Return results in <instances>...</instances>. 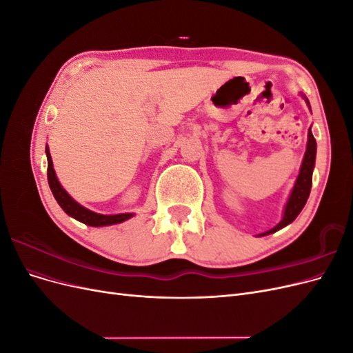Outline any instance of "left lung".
I'll return each instance as SVG.
<instances>
[{
  "label": "left lung",
  "mask_w": 353,
  "mask_h": 353,
  "mask_svg": "<svg viewBox=\"0 0 353 353\" xmlns=\"http://www.w3.org/2000/svg\"><path fill=\"white\" fill-rule=\"evenodd\" d=\"M303 99L306 101V104L309 105L307 99L303 95ZM311 109V105H309ZM315 157H316V141L312 135L311 128L307 131V144H306V152L303 156V162L301 166V172H299V176L294 183V187L290 193V197L287 200V205L284 209V215L283 219L276 223L274 228H271L270 231L262 232L259 236H268V234H272L275 231H279L284 227H287L288 223H292L299 213L302 212L303 206L306 205V200L309 197V193H311V187H312V172L315 168Z\"/></svg>",
  "instance_id": "1"
}]
</instances>
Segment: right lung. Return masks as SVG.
Listing matches in <instances>:
<instances>
[{
	"mask_svg": "<svg viewBox=\"0 0 353 353\" xmlns=\"http://www.w3.org/2000/svg\"><path fill=\"white\" fill-rule=\"evenodd\" d=\"M48 168H47V176H48V185L51 188V193L57 200L60 208L65 210L69 216L74 218L77 221L85 223L90 227H105V225H114V223H121L126 219L134 216V213H119V215H101V213H95L87 208L81 206L78 201H74L68 191L61 187L59 179L56 176V170L52 168V160L50 154V148H46Z\"/></svg>",
	"mask_w": 353,
	"mask_h": 353,
	"instance_id": "obj_1",
	"label": "right lung"
}]
</instances>
